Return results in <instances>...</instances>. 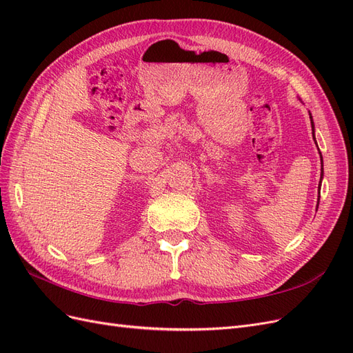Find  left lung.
Here are the masks:
<instances>
[{"instance_id": "8db88e82", "label": "left lung", "mask_w": 353, "mask_h": 353, "mask_svg": "<svg viewBox=\"0 0 353 353\" xmlns=\"http://www.w3.org/2000/svg\"><path fill=\"white\" fill-rule=\"evenodd\" d=\"M312 130H314V122H312ZM321 162H323V157H321Z\"/></svg>"}]
</instances>
